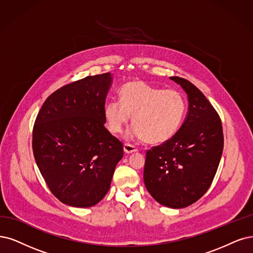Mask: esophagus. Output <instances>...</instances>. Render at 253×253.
Returning <instances> with one entry per match:
<instances>
[{
  "label": "esophagus",
  "instance_id": "obj_1",
  "mask_svg": "<svg viewBox=\"0 0 253 253\" xmlns=\"http://www.w3.org/2000/svg\"><path fill=\"white\" fill-rule=\"evenodd\" d=\"M124 151H125V153L130 154V153L136 152V151H137V149H136L134 146H132V145H130V144H125V145H124Z\"/></svg>",
  "mask_w": 253,
  "mask_h": 253
}]
</instances>
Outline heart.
I'll return each instance as SVG.
<instances>
[{
    "instance_id": "1",
    "label": "heart",
    "mask_w": 253,
    "mask_h": 253,
    "mask_svg": "<svg viewBox=\"0 0 253 253\" xmlns=\"http://www.w3.org/2000/svg\"><path fill=\"white\" fill-rule=\"evenodd\" d=\"M121 101L111 100L104 107V117L111 133H121L132 116L134 125L128 138H144L149 144H161L172 138L182 123L185 100L174 89H163L144 81H130L120 90Z\"/></svg>"
}]
</instances>
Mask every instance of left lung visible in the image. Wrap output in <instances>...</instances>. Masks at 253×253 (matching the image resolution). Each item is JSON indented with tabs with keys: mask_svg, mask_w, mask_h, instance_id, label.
<instances>
[{
	"mask_svg": "<svg viewBox=\"0 0 253 253\" xmlns=\"http://www.w3.org/2000/svg\"><path fill=\"white\" fill-rule=\"evenodd\" d=\"M170 79L185 91L188 112L172 138L147 151L144 182L158 203L183 209L211 186L222 156L223 131L217 111L193 83Z\"/></svg>",
	"mask_w": 253,
	"mask_h": 253,
	"instance_id": "left-lung-1",
	"label": "left lung"
}]
</instances>
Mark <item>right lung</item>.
<instances>
[{"label":"right lung","instance_id":"right-lung-1","mask_svg":"<svg viewBox=\"0 0 253 253\" xmlns=\"http://www.w3.org/2000/svg\"><path fill=\"white\" fill-rule=\"evenodd\" d=\"M112 80L106 73L62 86L44 101L35 121L36 165L55 197L73 208H90L105 197L124 154L104 126Z\"/></svg>","mask_w":253,"mask_h":253}]
</instances>
